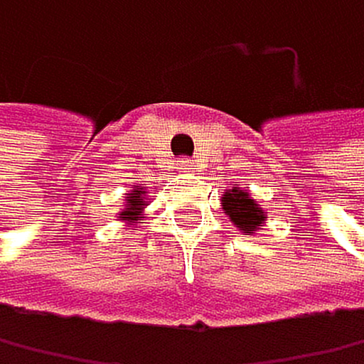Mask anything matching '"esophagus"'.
<instances>
[{
    "label": "esophagus",
    "mask_w": 364,
    "mask_h": 364,
    "mask_svg": "<svg viewBox=\"0 0 364 364\" xmlns=\"http://www.w3.org/2000/svg\"><path fill=\"white\" fill-rule=\"evenodd\" d=\"M191 166H193V161H191V159H178V161H176V169H178V171H188Z\"/></svg>",
    "instance_id": "34e87169"
}]
</instances>
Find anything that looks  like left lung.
<instances>
[{"label":"left lung","mask_w":364,"mask_h":364,"mask_svg":"<svg viewBox=\"0 0 364 364\" xmlns=\"http://www.w3.org/2000/svg\"><path fill=\"white\" fill-rule=\"evenodd\" d=\"M221 207L231 217L233 226H238V231L245 233V236H250L252 231H257L267 221V212L240 188L226 191L224 198H221Z\"/></svg>","instance_id":"8db88e82"}]
</instances>
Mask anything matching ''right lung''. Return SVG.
Here are the masks:
<instances>
[{"label": "right lung", "mask_w": 364, "mask_h": 364, "mask_svg": "<svg viewBox=\"0 0 364 364\" xmlns=\"http://www.w3.org/2000/svg\"><path fill=\"white\" fill-rule=\"evenodd\" d=\"M128 195V200H126V207H124V212L119 214V219L121 221H131V224H143V207H145V188L143 186H135L131 193H126Z\"/></svg>", "instance_id": "right-lung-1"}]
</instances>
